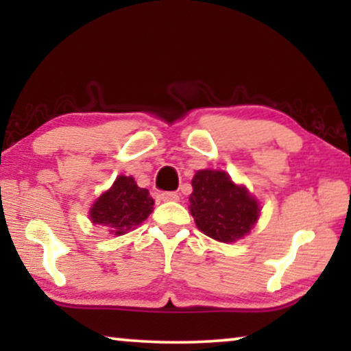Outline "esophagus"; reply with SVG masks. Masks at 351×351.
I'll return each instance as SVG.
<instances>
[{
  "label": "esophagus",
  "instance_id": "1",
  "mask_svg": "<svg viewBox=\"0 0 351 351\" xmlns=\"http://www.w3.org/2000/svg\"><path fill=\"white\" fill-rule=\"evenodd\" d=\"M161 199L162 201H177L179 199V195L174 193V191H165V193H161Z\"/></svg>",
  "mask_w": 351,
  "mask_h": 351
}]
</instances>
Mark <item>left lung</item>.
Segmentation results:
<instances>
[{"label":"left lung","mask_w":351,"mask_h":351,"mask_svg":"<svg viewBox=\"0 0 351 351\" xmlns=\"http://www.w3.org/2000/svg\"><path fill=\"white\" fill-rule=\"evenodd\" d=\"M190 213L196 227L220 243H234L251 232L261 206L244 185H237L225 171L201 169L191 180Z\"/></svg>","instance_id":"left-lung-1"}]
</instances>
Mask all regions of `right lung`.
<instances>
[{"label": "right lung", "instance_id": "1", "mask_svg": "<svg viewBox=\"0 0 351 351\" xmlns=\"http://www.w3.org/2000/svg\"><path fill=\"white\" fill-rule=\"evenodd\" d=\"M155 201L147 189H141L131 176H118L89 209L93 223L104 225L112 234H124L152 214Z\"/></svg>", "mask_w": 351, "mask_h": 351}]
</instances>
